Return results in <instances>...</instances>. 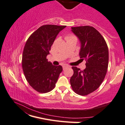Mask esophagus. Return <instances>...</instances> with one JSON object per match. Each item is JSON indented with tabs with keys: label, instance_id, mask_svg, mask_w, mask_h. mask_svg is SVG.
Masks as SVG:
<instances>
[{
	"label": "esophagus",
	"instance_id": "obj_1",
	"mask_svg": "<svg viewBox=\"0 0 125 125\" xmlns=\"http://www.w3.org/2000/svg\"><path fill=\"white\" fill-rule=\"evenodd\" d=\"M67 67H68L67 65H63V66H62V69H63V70H65V69H66L67 68Z\"/></svg>",
	"mask_w": 125,
	"mask_h": 125
}]
</instances>
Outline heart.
<instances>
[{"label":"heart","instance_id":"heart-1","mask_svg":"<svg viewBox=\"0 0 125 125\" xmlns=\"http://www.w3.org/2000/svg\"><path fill=\"white\" fill-rule=\"evenodd\" d=\"M71 38H76H76L75 37H74V36H73V35H68V36H67L66 37H65V39H66V40L71 39Z\"/></svg>","mask_w":125,"mask_h":125}]
</instances>
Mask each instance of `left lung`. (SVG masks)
I'll use <instances>...</instances> for the list:
<instances>
[{
	"mask_svg": "<svg viewBox=\"0 0 125 125\" xmlns=\"http://www.w3.org/2000/svg\"><path fill=\"white\" fill-rule=\"evenodd\" d=\"M72 31L81 43L79 56L86 61V68L81 70L72 67L70 84L76 94L86 96L99 87L104 81L108 65V49L104 37L90 26L72 27Z\"/></svg>",
	"mask_w": 125,
	"mask_h": 125,
	"instance_id": "left-lung-1",
	"label": "left lung"
}]
</instances>
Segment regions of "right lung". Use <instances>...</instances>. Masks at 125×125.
<instances>
[{
	"mask_svg": "<svg viewBox=\"0 0 125 125\" xmlns=\"http://www.w3.org/2000/svg\"><path fill=\"white\" fill-rule=\"evenodd\" d=\"M66 26L46 24L40 27L26 41L22 55V68L27 81L41 93L49 92L55 87L61 65L47 61L52 45L57 35Z\"/></svg>",
	"mask_w": 125,
	"mask_h": 125,
	"instance_id": "obj_1",
	"label": "right lung"
}]
</instances>
